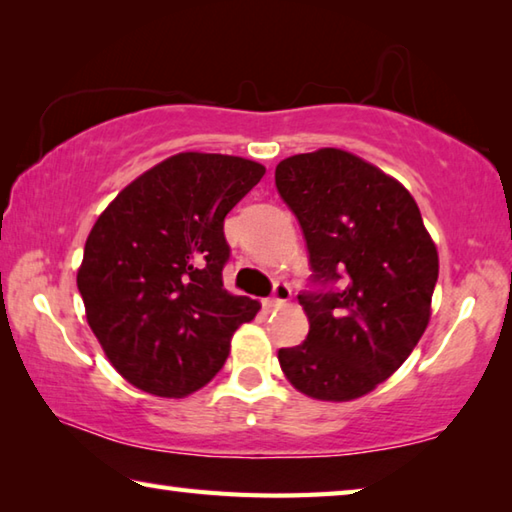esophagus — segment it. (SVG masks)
Returning a JSON list of instances; mask_svg holds the SVG:
<instances>
[{
  "label": "esophagus",
  "mask_w": 512,
  "mask_h": 512,
  "mask_svg": "<svg viewBox=\"0 0 512 512\" xmlns=\"http://www.w3.org/2000/svg\"><path fill=\"white\" fill-rule=\"evenodd\" d=\"M289 298H291L289 284H287V282H275V284H273L271 298H268L266 302H268V307H280V305H284V302H287Z\"/></svg>",
  "instance_id": "34e87169"
}]
</instances>
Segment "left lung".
Listing matches in <instances>:
<instances>
[{"instance_id":"left-lung-1","label":"left lung","mask_w":512,"mask_h":512,"mask_svg":"<svg viewBox=\"0 0 512 512\" xmlns=\"http://www.w3.org/2000/svg\"><path fill=\"white\" fill-rule=\"evenodd\" d=\"M275 187L305 237L307 339L280 348L284 375L316 400L348 402L402 366L431 316L438 253L413 196L341 149L282 160Z\"/></svg>"}]
</instances>
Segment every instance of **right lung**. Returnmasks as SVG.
<instances>
[{
	"instance_id": "right-lung-1",
	"label": "right lung",
	"mask_w": 512,
	"mask_h": 512,
	"mask_svg": "<svg viewBox=\"0 0 512 512\" xmlns=\"http://www.w3.org/2000/svg\"><path fill=\"white\" fill-rule=\"evenodd\" d=\"M253 160L178 153L121 189L94 223L76 275L85 316L121 377L185 397L223 368L259 302L223 289L228 212L264 176Z\"/></svg>"
}]
</instances>
